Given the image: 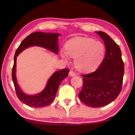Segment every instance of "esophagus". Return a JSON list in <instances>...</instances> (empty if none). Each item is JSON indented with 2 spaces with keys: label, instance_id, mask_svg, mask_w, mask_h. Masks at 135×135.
Here are the masks:
<instances>
[{
  "label": "esophagus",
  "instance_id": "esophagus-1",
  "mask_svg": "<svg viewBox=\"0 0 135 135\" xmlns=\"http://www.w3.org/2000/svg\"><path fill=\"white\" fill-rule=\"evenodd\" d=\"M76 75V73H75L74 72H73V71H70L69 72V76H71V77H73V76H75Z\"/></svg>",
  "mask_w": 135,
  "mask_h": 135
}]
</instances>
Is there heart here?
<instances>
[{
  "instance_id": "obj_1",
  "label": "heart",
  "mask_w": 135,
  "mask_h": 135,
  "mask_svg": "<svg viewBox=\"0 0 135 135\" xmlns=\"http://www.w3.org/2000/svg\"><path fill=\"white\" fill-rule=\"evenodd\" d=\"M66 52L61 51V56L68 61L70 56L74 58L76 68L83 72L91 71L102 62L105 54L103 43L93 38L76 37L68 41L65 46Z\"/></svg>"
}]
</instances>
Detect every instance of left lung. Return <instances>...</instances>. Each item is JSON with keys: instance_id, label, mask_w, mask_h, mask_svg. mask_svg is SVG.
Returning a JSON list of instances; mask_svg holds the SVG:
<instances>
[{"instance_id": "1", "label": "left lung", "mask_w": 135, "mask_h": 135, "mask_svg": "<svg viewBox=\"0 0 135 135\" xmlns=\"http://www.w3.org/2000/svg\"><path fill=\"white\" fill-rule=\"evenodd\" d=\"M97 33L104 40L105 56L95 72L81 75L83 88L79 94L81 101L92 108L105 106L117 98L122 90L124 70L119 46L104 32Z\"/></svg>"}]
</instances>
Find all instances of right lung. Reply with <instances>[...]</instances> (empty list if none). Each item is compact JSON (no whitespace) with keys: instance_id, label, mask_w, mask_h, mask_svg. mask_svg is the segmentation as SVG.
I'll list each match as a JSON object with an SVG mask.
<instances>
[{"instance_id":"add662e5","label":"right lung","mask_w":135,"mask_h":135,"mask_svg":"<svg viewBox=\"0 0 135 135\" xmlns=\"http://www.w3.org/2000/svg\"><path fill=\"white\" fill-rule=\"evenodd\" d=\"M60 36L59 33L35 32L22 40L15 52L12 78L18 99L27 105L34 108H42L51 104L56 97L61 82L68 76L69 69L64 68L54 73L42 92L35 95H27L21 90L17 82L16 77L17 56L24 49L35 46L48 49L57 54L58 53V37Z\"/></svg>"}]
</instances>
